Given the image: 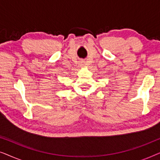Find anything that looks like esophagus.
I'll return each instance as SVG.
<instances>
[{
	"label": "esophagus",
	"mask_w": 160,
	"mask_h": 160,
	"mask_svg": "<svg viewBox=\"0 0 160 160\" xmlns=\"http://www.w3.org/2000/svg\"><path fill=\"white\" fill-rule=\"evenodd\" d=\"M81 64H82V65H84V62H81Z\"/></svg>",
	"instance_id": "34e87169"
}]
</instances>
